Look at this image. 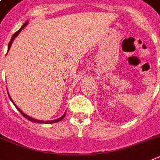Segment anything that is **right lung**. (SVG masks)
I'll return each instance as SVG.
<instances>
[{"instance_id": "1", "label": "right lung", "mask_w": 160, "mask_h": 160, "mask_svg": "<svg viewBox=\"0 0 160 160\" xmlns=\"http://www.w3.org/2000/svg\"><path fill=\"white\" fill-rule=\"evenodd\" d=\"M27 23H28V22H26V23H24V24L22 25V27H21V28L19 29L18 30V31H17V32H15V33H14V34H13V35L12 36V38H11V40H10V42H9V45H8V51H9V48H10L11 45H12V42H13V40H14V38H16L17 36L18 35V34H19V33H20L21 31H22V29H24L25 27H26V25H27ZM8 95H9V99L11 100V101H12V102H13V105H15V107H16L17 109H18V110L19 112H20L21 113H22V116L24 117V118H26V119H28L29 121H30V122H37V123H42V124H52V123H55V122H60V121L62 120V119H63V118H64V117H65V114H66V113H63V116H62V117H60V118H59L56 119V120H53V121H40V120H38V119H34V118H32L31 117H30V116H28V115L25 114V113H23V112H22V111L20 109H19L18 107V106H17L16 105H15V104H14V102H13V101H12V99H11V97H10V96H9V92H8Z\"/></svg>"}]
</instances>
